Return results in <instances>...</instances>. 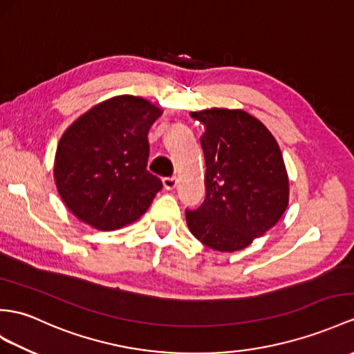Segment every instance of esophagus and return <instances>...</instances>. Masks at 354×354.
I'll use <instances>...</instances> for the list:
<instances>
[{
    "mask_svg": "<svg viewBox=\"0 0 354 354\" xmlns=\"http://www.w3.org/2000/svg\"><path fill=\"white\" fill-rule=\"evenodd\" d=\"M162 182H163V187H165L167 191H172V189H176L177 183H178V178L177 177H165Z\"/></svg>",
    "mask_w": 354,
    "mask_h": 354,
    "instance_id": "1",
    "label": "esophagus"
}]
</instances>
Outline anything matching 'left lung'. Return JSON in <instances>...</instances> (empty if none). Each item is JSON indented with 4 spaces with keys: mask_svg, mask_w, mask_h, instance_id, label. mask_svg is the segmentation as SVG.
Returning <instances> with one entry per match:
<instances>
[{
    "mask_svg": "<svg viewBox=\"0 0 354 354\" xmlns=\"http://www.w3.org/2000/svg\"><path fill=\"white\" fill-rule=\"evenodd\" d=\"M205 132V200L186 210L195 239L221 252L240 251L269 231L288 205V174L279 145L243 109L191 112Z\"/></svg>",
    "mask_w": 354,
    "mask_h": 354,
    "instance_id": "left-lung-1",
    "label": "left lung"
}]
</instances>
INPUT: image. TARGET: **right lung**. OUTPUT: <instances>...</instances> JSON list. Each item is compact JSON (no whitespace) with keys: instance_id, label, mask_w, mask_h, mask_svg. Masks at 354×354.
<instances>
[{"instance_id":"right-lung-1","label":"right lung","mask_w":354,"mask_h":354,"mask_svg":"<svg viewBox=\"0 0 354 354\" xmlns=\"http://www.w3.org/2000/svg\"><path fill=\"white\" fill-rule=\"evenodd\" d=\"M162 109L123 94L97 103L58 142L54 180L75 216L100 231L140 219L162 189L147 171L149 131Z\"/></svg>"}]
</instances>
